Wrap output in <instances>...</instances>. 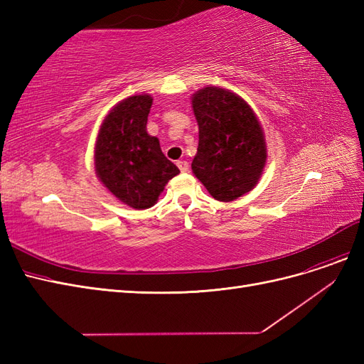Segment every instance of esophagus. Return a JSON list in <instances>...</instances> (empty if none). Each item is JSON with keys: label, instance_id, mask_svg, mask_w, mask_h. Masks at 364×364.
<instances>
[{"label": "esophagus", "instance_id": "esophagus-1", "mask_svg": "<svg viewBox=\"0 0 364 364\" xmlns=\"http://www.w3.org/2000/svg\"><path fill=\"white\" fill-rule=\"evenodd\" d=\"M176 164H178V167H179V170H181L182 173L188 171V162H186V161H178Z\"/></svg>", "mask_w": 364, "mask_h": 364}]
</instances>
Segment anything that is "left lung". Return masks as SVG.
Wrapping results in <instances>:
<instances>
[{"label":"left lung","mask_w":364,"mask_h":364,"mask_svg":"<svg viewBox=\"0 0 364 364\" xmlns=\"http://www.w3.org/2000/svg\"><path fill=\"white\" fill-rule=\"evenodd\" d=\"M199 147L191 168L215 200L232 202L258 183L267 159L266 139L252 107L223 87L191 97Z\"/></svg>","instance_id":"8db88e82"}]
</instances>
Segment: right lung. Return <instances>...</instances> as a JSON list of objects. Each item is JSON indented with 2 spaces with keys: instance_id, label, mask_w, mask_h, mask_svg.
I'll list each match as a JSON object with an SVG mask.
<instances>
[{
  "instance_id": "obj_1",
  "label": "right lung",
  "mask_w": 364,
  "mask_h": 364,
  "mask_svg": "<svg viewBox=\"0 0 364 364\" xmlns=\"http://www.w3.org/2000/svg\"><path fill=\"white\" fill-rule=\"evenodd\" d=\"M153 98L132 95L105 117L95 142V173L119 202L147 209L158 202L179 168L165 158L159 139L147 134Z\"/></svg>"
}]
</instances>
